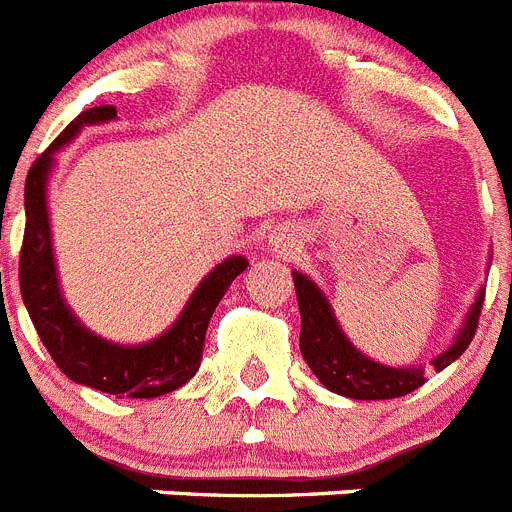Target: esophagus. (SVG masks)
Returning <instances> with one entry per match:
<instances>
[{
	"instance_id": "1",
	"label": "esophagus",
	"mask_w": 512,
	"mask_h": 512,
	"mask_svg": "<svg viewBox=\"0 0 512 512\" xmlns=\"http://www.w3.org/2000/svg\"><path fill=\"white\" fill-rule=\"evenodd\" d=\"M269 243H271V248H274V251L289 253V251H292V248H295L297 241H295V238H292V233H289L287 228H277V230H274V233H271Z\"/></svg>"
}]
</instances>
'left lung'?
I'll use <instances>...</instances> for the list:
<instances>
[{"label": "left lung", "mask_w": 512, "mask_h": 512, "mask_svg": "<svg viewBox=\"0 0 512 512\" xmlns=\"http://www.w3.org/2000/svg\"><path fill=\"white\" fill-rule=\"evenodd\" d=\"M295 277V292L297 305H300L302 315V330H300V348L305 356L307 366H310L315 377L328 387L330 392L343 397H354V400H392V397L410 395L425 384L423 369L415 366H384L377 361L366 359L359 354L346 336L338 328L330 305L325 297L320 295V289L310 282L307 277L292 271ZM482 302H485V292H479L477 302L469 310L467 323L456 336L454 346L449 351H443L438 359H433V369L441 372L451 361L459 359L467 346L472 343L474 333L479 325V312H482Z\"/></svg>", "instance_id": "1"}]
</instances>
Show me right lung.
I'll return each mask as SVG.
<instances>
[{"label": "right lung", "mask_w": 512, "mask_h": 512, "mask_svg": "<svg viewBox=\"0 0 512 512\" xmlns=\"http://www.w3.org/2000/svg\"><path fill=\"white\" fill-rule=\"evenodd\" d=\"M117 117L112 104L89 107L66 125L51 148L33 161L25 179V235L20 248V292L30 320L51 359L69 379L117 397H158L179 390L197 374L202 346L217 302L223 300L243 269L246 259L233 256L207 274L194 289L182 318L164 336L146 346H117L81 328L79 320L63 305L56 282L51 253V228L45 210V176L53 164V153L69 143L81 125Z\"/></svg>", "instance_id": "obj_1"}]
</instances>
